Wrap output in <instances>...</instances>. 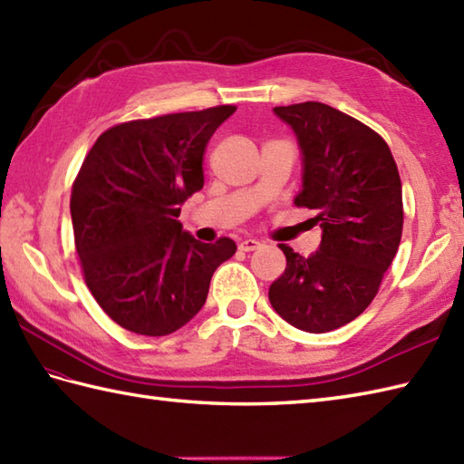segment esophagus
Listing matches in <instances>:
<instances>
[{
	"instance_id": "1",
	"label": "esophagus",
	"mask_w": 464,
	"mask_h": 464,
	"mask_svg": "<svg viewBox=\"0 0 464 464\" xmlns=\"http://www.w3.org/2000/svg\"><path fill=\"white\" fill-rule=\"evenodd\" d=\"M259 245H261V243H259L257 239H243V241L239 243V249L249 253V251H255V249H257Z\"/></svg>"
}]
</instances>
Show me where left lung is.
Instances as JSON below:
<instances>
[{"label":"left lung","mask_w":464,"mask_h":464,"mask_svg":"<svg viewBox=\"0 0 464 464\" xmlns=\"http://www.w3.org/2000/svg\"><path fill=\"white\" fill-rule=\"evenodd\" d=\"M303 151L295 205L317 211L323 237L311 257L281 243L287 267L269 287L273 309L293 327L327 333L357 319L379 293L402 235V189L387 141L319 102L273 110Z\"/></svg>","instance_id":"obj_1"}]
</instances>
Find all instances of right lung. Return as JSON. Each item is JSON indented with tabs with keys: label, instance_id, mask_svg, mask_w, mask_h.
<instances>
[{
	"label": "right lung",
	"instance_id": "right-lung-1",
	"mask_svg": "<svg viewBox=\"0 0 464 464\" xmlns=\"http://www.w3.org/2000/svg\"><path fill=\"white\" fill-rule=\"evenodd\" d=\"M235 105L135 120L103 131L72 187V223L85 285L120 327L163 337L205 304L229 237L183 231L181 205L203 189V153Z\"/></svg>",
	"mask_w": 464,
	"mask_h": 464
}]
</instances>
